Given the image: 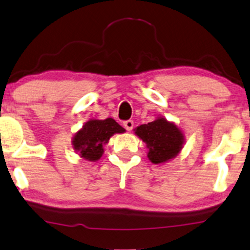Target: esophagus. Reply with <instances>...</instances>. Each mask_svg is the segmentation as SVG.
Here are the masks:
<instances>
[{
    "instance_id": "obj_1",
    "label": "esophagus",
    "mask_w": 250,
    "mask_h": 250,
    "mask_svg": "<svg viewBox=\"0 0 250 250\" xmlns=\"http://www.w3.org/2000/svg\"><path fill=\"white\" fill-rule=\"evenodd\" d=\"M133 126H134V122H133L132 119H128V121L124 122V127L127 129V131H131V129L133 128Z\"/></svg>"
}]
</instances>
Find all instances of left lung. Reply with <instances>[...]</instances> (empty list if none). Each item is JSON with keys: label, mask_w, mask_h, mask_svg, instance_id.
Listing matches in <instances>:
<instances>
[{"label": "left lung", "mask_w": 250, "mask_h": 250, "mask_svg": "<svg viewBox=\"0 0 250 250\" xmlns=\"http://www.w3.org/2000/svg\"><path fill=\"white\" fill-rule=\"evenodd\" d=\"M135 134L147 145L148 158L155 164L171 160L183 148V133L164 118L140 125L135 129Z\"/></svg>", "instance_id": "obj_1"}]
</instances>
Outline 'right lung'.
<instances>
[{"mask_svg": "<svg viewBox=\"0 0 250 250\" xmlns=\"http://www.w3.org/2000/svg\"><path fill=\"white\" fill-rule=\"evenodd\" d=\"M125 129L115 119L106 118L104 121H90L86 123L83 129L74 135L73 148L83 158L88 161H96L102 156L103 145L115 133H123Z\"/></svg>", "mask_w": 250, "mask_h": 250, "instance_id": "right-lung-1", "label": "right lung"}]
</instances>
